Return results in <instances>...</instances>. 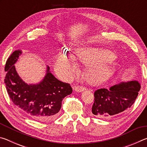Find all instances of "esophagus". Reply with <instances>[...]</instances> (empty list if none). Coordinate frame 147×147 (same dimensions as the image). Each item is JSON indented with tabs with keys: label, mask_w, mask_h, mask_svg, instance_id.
Here are the masks:
<instances>
[{
	"label": "esophagus",
	"mask_w": 147,
	"mask_h": 147,
	"mask_svg": "<svg viewBox=\"0 0 147 147\" xmlns=\"http://www.w3.org/2000/svg\"><path fill=\"white\" fill-rule=\"evenodd\" d=\"M74 89L77 92H82L84 91L86 89L85 88H84L82 86H76L74 87Z\"/></svg>",
	"instance_id": "34e87169"
}]
</instances>
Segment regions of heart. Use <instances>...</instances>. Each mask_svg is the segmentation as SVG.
<instances>
[{
	"label": "heart",
	"instance_id": "obj_1",
	"mask_svg": "<svg viewBox=\"0 0 147 147\" xmlns=\"http://www.w3.org/2000/svg\"><path fill=\"white\" fill-rule=\"evenodd\" d=\"M77 59L87 65L85 77L89 83L95 84L102 80L108 74L109 67L108 61L112 60L115 55L104 49L83 48L76 52ZM75 65L67 54H59L56 58L55 70L59 75L70 78L75 71Z\"/></svg>",
	"mask_w": 147,
	"mask_h": 147
}]
</instances>
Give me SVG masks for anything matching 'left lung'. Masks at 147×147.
I'll return each mask as SVG.
<instances>
[{
    "mask_svg": "<svg viewBox=\"0 0 147 147\" xmlns=\"http://www.w3.org/2000/svg\"><path fill=\"white\" fill-rule=\"evenodd\" d=\"M141 86L137 81L121 83L95 91L92 113L98 118L109 119L127 110L135 102Z\"/></svg>",
    "mask_w": 147,
    "mask_h": 147,
    "instance_id": "obj_1",
    "label": "left lung"
}]
</instances>
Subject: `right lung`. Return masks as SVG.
<instances>
[{"label":"right lung","instance_id":"add662e5","mask_svg":"<svg viewBox=\"0 0 147 147\" xmlns=\"http://www.w3.org/2000/svg\"><path fill=\"white\" fill-rule=\"evenodd\" d=\"M22 53L13 52L7 59L4 83L13 103L24 115L34 120L49 122L58 117L63 99L72 93L70 84L58 80L49 71L39 84L28 85L17 74L14 64Z\"/></svg>","mask_w":147,"mask_h":147}]
</instances>
